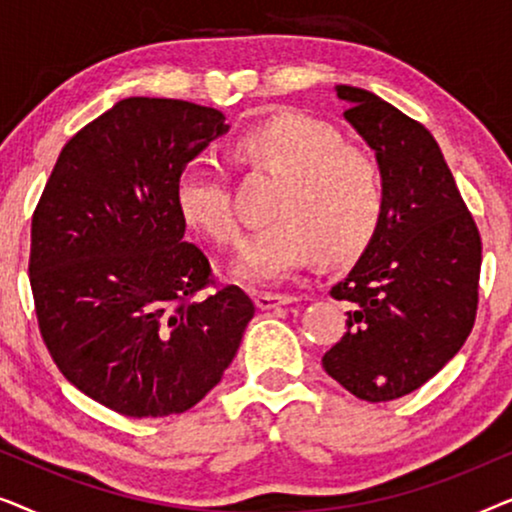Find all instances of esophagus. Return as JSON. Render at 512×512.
Masks as SVG:
<instances>
[{"mask_svg": "<svg viewBox=\"0 0 512 512\" xmlns=\"http://www.w3.org/2000/svg\"><path fill=\"white\" fill-rule=\"evenodd\" d=\"M258 310H272V307L296 303V296H286V293H254Z\"/></svg>", "mask_w": 512, "mask_h": 512, "instance_id": "obj_1", "label": "esophagus"}]
</instances>
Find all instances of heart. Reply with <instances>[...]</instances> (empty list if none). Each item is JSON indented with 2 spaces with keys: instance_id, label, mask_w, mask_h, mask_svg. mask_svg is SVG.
<instances>
[{
  "instance_id": "heart-1",
  "label": "heart",
  "mask_w": 512,
  "mask_h": 512,
  "mask_svg": "<svg viewBox=\"0 0 512 512\" xmlns=\"http://www.w3.org/2000/svg\"><path fill=\"white\" fill-rule=\"evenodd\" d=\"M235 158L279 177L270 223L251 237L233 272L270 284L293 270L354 258L373 240L384 212L382 172L366 151L342 144L331 125L303 114H282L237 139ZM174 198L181 219L219 244L242 242L226 170L200 156L181 167Z\"/></svg>"
}]
</instances>
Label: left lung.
I'll list each match as a JSON object with an SVG mask.
<instances>
[{"label": "left lung", "instance_id": "obj_1", "mask_svg": "<svg viewBox=\"0 0 512 512\" xmlns=\"http://www.w3.org/2000/svg\"><path fill=\"white\" fill-rule=\"evenodd\" d=\"M335 93L375 151L384 212L366 251L331 289L352 310L347 333L321 363L361 401H394L429 382L471 333L482 242L431 132L368 90Z\"/></svg>", "mask_w": 512, "mask_h": 512}]
</instances>
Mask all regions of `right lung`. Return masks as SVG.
<instances>
[{"label":"right lung","instance_id":"1","mask_svg":"<svg viewBox=\"0 0 512 512\" xmlns=\"http://www.w3.org/2000/svg\"><path fill=\"white\" fill-rule=\"evenodd\" d=\"M228 132L219 109L128 97L65 144L32 216L41 338L76 389L125 417L179 415L230 366L254 303L184 242L174 186Z\"/></svg>","mask_w":512,"mask_h":512}]
</instances>
